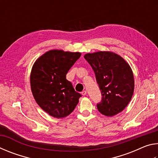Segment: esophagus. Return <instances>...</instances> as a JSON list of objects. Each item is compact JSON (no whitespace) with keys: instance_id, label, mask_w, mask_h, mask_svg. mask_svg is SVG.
<instances>
[{"instance_id":"34e87169","label":"esophagus","mask_w":158,"mask_h":158,"mask_svg":"<svg viewBox=\"0 0 158 158\" xmlns=\"http://www.w3.org/2000/svg\"><path fill=\"white\" fill-rule=\"evenodd\" d=\"M86 93H86V91H85V90H84V91H82V92H81V95L84 96V95H86Z\"/></svg>"}]
</instances>
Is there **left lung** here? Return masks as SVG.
I'll return each mask as SVG.
<instances>
[{"mask_svg":"<svg viewBox=\"0 0 158 158\" xmlns=\"http://www.w3.org/2000/svg\"><path fill=\"white\" fill-rule=\"evenodd\" d=\"M94 71L102 93L98 111L114 116L126 107L133 95L135 80L132 69L123 58L112 52H97L84 55Z\"/></svg>","mask_w":158,"mask_h":158,"instance_id":"8db88e82","label":"left lung"}]
</instances>
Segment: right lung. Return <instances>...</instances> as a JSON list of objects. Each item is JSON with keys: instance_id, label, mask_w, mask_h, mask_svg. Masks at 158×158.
Wrapping results in <instances>:
<instances>
[{"instance_id": "add662e5", "label": "right lung", "mask_w": 158, "mask_h": 158, "mask_svg": "<svg viewBox=\"0 0 158 158\" xmlns=\"http://www.w3.org/2000/svg\"><path fill=\"white\" fill-rule=\"evenodd\" d=\"M80 52L52 49L40 56L32 67L30 81L36 102L48 114L65 118L74 111L81 97L66 74L81 56Z\"/></svg>"}]
</instances>
